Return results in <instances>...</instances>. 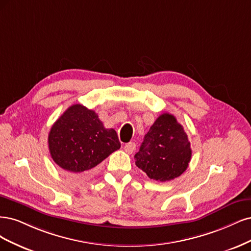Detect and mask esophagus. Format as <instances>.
<instances>
[{"mask_svg":"<svg viewBox=\"0 0 251 251\" xmlns=\"http://www.w3.org/2000/svg\"><path fill=\"white\" fill-rule=\"evenodd\" d=\"M124 150L128 153V154H131V153L135 150V144L132 142L127 143L124 146Z\"/></svg>","mask_w":251,"mask_h":251,"instance_id":"obj_1","label":"esophagus"}]
</instances>
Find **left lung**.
I'll use <instances>...</instances> for the list:
<instances>
[{
  "label": "left lung",
  "mask_w": 251,
  "mask_h": 251,
  "mask_svg": "<svg viewBox=\"0 0 251 251\" xmlns=\"http://www.w3.org/2000/svg\"><path fill=\"white\" fill-rule=\"evenodd\" d=\"M192 157L191 144L183 127L168 112L160 115L145 135L135 165L150 179L169 181L187 170Z\"/></svg>",
  "instance_id": "left-lung-1"
}]
</instances>
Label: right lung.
Returning <instances> with one entry per match:
<instances>
[{
    "label": "right lung",
    "mask_w": 251,
    "mask_h": 251,
    "mask_svg": "<svg viewBox=\"0 0 251 251\" xmlns=\"http://www.w3.org/2000/svg\"><path fill=\"white\" fill-rule=\"evenodd\" d=\"M48 143L55 163L76 176L92 173L121 147L115 129L105 128L94 110L80 104L72 105L53 124Z\"/></svg>",
    "instance_id": "right-lung-1"
}]
</instances>
